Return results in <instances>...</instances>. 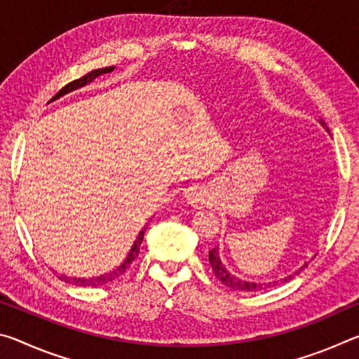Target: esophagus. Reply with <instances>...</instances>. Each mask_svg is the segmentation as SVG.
Segmentation results:
<instances>
[{
  "label": "esophagus",
  "instance_id": "34e87169",
  "mask_svg": "<svg viewBox=\"0 0 359 359\" xmlns=\"http://www.w3.org/2000/svg\"><path fill=\"white\" fill-rule=\"evenodd\" d=\"M187 199L191 205H201L204 204V194L199 188H190L187 191Z\"/></svg>",
  "mask_w": 359,
  "mask_h": 359
}]
</instances>
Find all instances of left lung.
I'll use <instances>...</instances> for the list:
<instances>
[{"label":"left lung","mask_w":359,"mask_h":359,"mask_svg":"<svg viewBox=\"0 0 359 359\" xmlns=\"http://www.w3.org/2000/svg\"><path fill=\"white\" fill-rule=\"evenodd\" d=\"M320 123L323 125L325 128H326V123H325V120H323V118L320 120ZM326 130H327V128H326ZM327 131H330V130H327ZM209 263H210V266H212V271H214V274H215V277L218 278V280H220L223 285H226V287L233 288V290H238V291H259V290H266V288L277 287V285L288 282L291 277H294V276L299 274V272L304 269V267L307 266V264H306V266H302L301 269H297L293 276H287L285 278H280V280H276V282H267V283H257V282H245V280H241L239 277L231 276L229 272H228L226 269H224L223 264L220 263V258H218V250H217V247H215V248H212V250L209 252Z\"/></svg>","instance_id":"8db88e82"}]
</instances>
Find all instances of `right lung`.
<instances>
[{
  "instance_id": "obj_1",
  "label": "right lung",
  "mask_w": 359,
  "mask_h": 359,
  "mask_svg": "<svg viewBox=\"0 0 359 359\" xmlns=\"http://www.w3.org/2000/svg\"><path fill=\"white\" fill-rule=\"evenodd\" d=\"M112 69H114L112 66H109V68H101V69L90 71V72H87V74H85V76H82L81 79H76V81H72V82H69L68 85H65V87H63L62 90H60V92H58L55 96H53L52 100H57V98H60V96L65 95V93H69V92H72V90H76V88H79V87H83V85H87L88 82H92L93 79H96V77L101 76V74H106V72H111ZM144 234H145V228L141 231V233H139L137 239H136V242H135V245H133L131 252H130V255H128V258H126V259L123 261V264L118 266L115 271L109 272V274L101 276V277H92V278H76V277H66V276L60 277V278H62V280H65L66 283L77 285V287H101V285H106V283H109V282H114L115 278H118L120 276H123L125 272H126V269H128V267H130V264L137 258L139 248H141L142 239H144Z\"/></svg>"
}]
</instances>
